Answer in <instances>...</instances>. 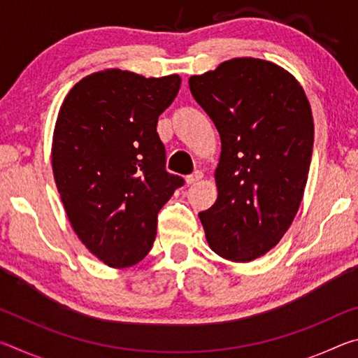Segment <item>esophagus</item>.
<instances>
[{
	"label": "esophagus",
	"instance_id": "esophagus-1",
	"mask_svg": "<svg viewBox=\"0 0 358 358\" xmlns=\"http://www.w3.org/2000/svg\"><path fill=\"white\" fill-rule=\"evenodd\" d=\"M202 177H203V173H202L201 171H196L194 173L187 175V177H186V185H194V183H197L199 180H202Z\"/></svg>",
	"mask_w": 358,
	"mask_h": 358
}]
</instances>
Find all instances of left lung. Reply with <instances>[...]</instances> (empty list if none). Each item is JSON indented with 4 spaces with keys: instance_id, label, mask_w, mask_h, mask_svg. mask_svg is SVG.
<instances>
[{
    "instance_id": "1",
    "label": "left lung",
    "mask_w": 358,
    "mask_h": 358,
    "mask_svg": "<svg viewBox=\"0 0 358 358\" xmlns=\"http://www.w3.org/2000/svg\"><path fill=\"white\" fill-rule=\"evenodd\" d=\"M194 99L221 137L217 199L201 211L211 250L250 262L292 224L310 172L314 123L301 85L259 58H234L189 78Z\"/></svg>"
}]
</instances>
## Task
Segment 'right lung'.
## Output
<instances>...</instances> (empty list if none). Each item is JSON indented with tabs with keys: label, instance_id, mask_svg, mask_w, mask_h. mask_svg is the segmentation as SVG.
Returning a JSON list of instances; mask_svg holds the SVG:
<instances>
[{
	"label": "right lung",
	"instance_id": "1",
	"mask_svg": "<svg viewBox=\"0 0 358 358\" xmlns=\"http://www.w3.org/2000/svg\"><path fill=\"white\" fill-rule=\"evenodd\" d=\"M180 85L177 74L106 69L76 83L59 108L52 143L58 192L77 237L112 268L147 256L157 213L185 183L166 171L156 132Z\"/></svg>",
	"mask_w": 358,
	"mask_h": 358
}]
</instances>
